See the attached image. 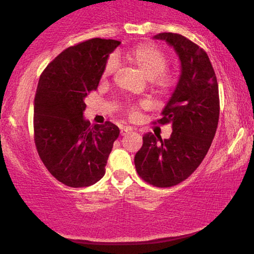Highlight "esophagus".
Here are the masks:
<instances>
[{"label":"esophagus","mask_w":254,"mask_h":254,"mask_svg":"<svg viewBox=\"0 0 254 254\" xmlns=\"http://www.w3.org/2000/svg\"><path fill=\"white\" fill-rule=\"evenodd\" d=\"M131 133H133V130L131 127H123L121 128V134L122 135H127V134H131Z\"/></svg>","instance_id":"obj_1"}]
</instances>
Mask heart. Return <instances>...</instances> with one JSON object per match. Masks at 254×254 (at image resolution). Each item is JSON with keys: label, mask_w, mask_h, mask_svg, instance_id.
Segmentation results:
<instances>
[{"label": "heart", "mask_w": 254, "mask_h": 254, "mask_svg": "<svg viewBox=\"0 0 254 254\" xmlns=\"http://www.w3.org/2000/svg\"><path fill=\"white\" fill-rule=\"evenodd\" d=\"M124 57L149 80L153 92L159 95H167L173 89L175 78L173 75L166 71L168 67V57L158 46L149 42L133 46L124 54ZM115 69H117V60L115 57L111 56L105 62L102 78L105 79L110 77ZM130 114L132 117H135V110H131Z\"/></svg>", "instance_id": "1"}]
</instances>
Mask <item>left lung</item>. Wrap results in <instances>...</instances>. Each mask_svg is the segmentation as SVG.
<instances>
[{
  "mask_svg": "<svg viewBox=\"0 0 254 254\" xmlns=\"http://www.w3.org/2000/svg\"><path fill=\"white\" fill-rule=\"evenodd\" d=\"M180 60L179 80L162 110L159 124H171L169 139L152 133L134 157L137 174L156 187H171L187 179L204 160L216 133L220 117L218 84L207 54L178 33L162 32Z\"/></svg>",
  "mask_w": 254,
  "mask_h": 254,
  "instance_id": "8db88e82",
  "label": "left lung"
}]
</instances>
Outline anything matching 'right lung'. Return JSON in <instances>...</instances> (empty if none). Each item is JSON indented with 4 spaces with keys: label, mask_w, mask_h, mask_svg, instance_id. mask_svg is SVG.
Instances as JSON below:
<instances>
[{
    "label": "right lung",
    "mask_w": 254,
    "mask_h": 254,
    "mask_svg": "<svg viewBox=\"0 0 254 254\" xmlns=\"http://www.w3.org/2000/svg\"><path fill=\"white\" fill-rule=\"evenodd\" d=\"M121 44L94 39L69 47L42 72L34 97V142L49 173L69 187H87L105 175L120 134L111 122L92 127L85 97L97 89L110 54Z\"/></svg>",
    "instance_id": "obj_1"
}]
</instances>
